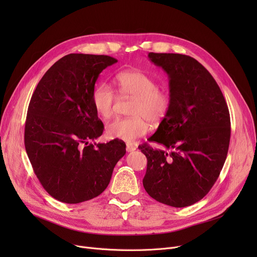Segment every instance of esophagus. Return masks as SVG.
<instances>
[{
    "label": "esophagus",
    "instance_id": "1",
    "mask_svg": "<svg viewBox=\"0 0 257 257\" xmlns=\"http://www.w3.org/2000/svg\"><path fill=\"white\" fill-rule=\"evenodd\" d=\"M126 150H127V152H133V151L137 150V147L128 143V144H126Z\"/></svg>",
    "mask_w": 257,
    "mask_h": 257
}]
</instances>
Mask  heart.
<instances>
[{
    "mask_svg": "<svg viewBox=\"0 0 257 257\" xmlns=\"http://www.w3.org/2000/svg\"><path fill=\"white\" fill-rule=\"evenodd\" d=\"M116 92L121 98H131L129 117L115 118L106 126V133L110 139L133 142L149 131V123H159L164 119L171 107L170 94L158 88V83L148 74L139 70L118 72L114 77ZM114 90L106 83L93 87L91 102L97 113L103 118L110 117L116 103Z\"/></svg>",
    "mask_w": 257,
    "mask_h": 257,
    "instance_id": "obj_1",
    "label": "heart"
}]
</instances>
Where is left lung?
Returning a JSON list of instances; mask_svg holds the SVG:
<instances>
[{
  "instance_id": "obj_1",
  "label": "left lung",
  "mask_w": 257,
  "mask_h": 257,
  "mask_svg": "<svg viewBox=\"0 0 257 257\" xmlns=\"http://www.w3.org/2000/svg\"><path fill=\"white\" fill-rule=\"evenodd\" d=\"M150 60L169 76L171 107L149 139L165 146L143 144L147 157L143 179L150 197L173 207L195 204L217 181L230 142V115L210 73L195 58L174 53H149Z\"/></svg>"
}]
</instances>
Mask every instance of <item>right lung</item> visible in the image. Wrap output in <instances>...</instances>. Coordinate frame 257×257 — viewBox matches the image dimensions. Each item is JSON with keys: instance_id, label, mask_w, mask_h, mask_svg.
<instances>
[{"instance_id": "obj_1", "label": "right lung", "mask_w": 257, "mask_h": 257, "mask_svg": "<svg viewBox=\"0 0 257 257\" xmlns=\"http://www.w3.org/2000/svg\"><path fill=\"white\" fill-rule=\"evenodd\" d=\"M117 62L107 55L69 54L38 82L25 124V148L43 187L69 204L90 200L109 184L126 144L112 140L90 144L104 125L91 102L96 81Z\"/></svg>"}]
</instances>
